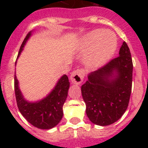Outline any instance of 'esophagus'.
<instances>
[{"label": "esophagus", "mask_w": 148, "mask_h": 148, "mask_svg": "<svg viewBox=\"0 0 148 148\" xmlns=\"http://www.w3.org/2000/svg\"><path fill=\"white\" fill-rule=\"evenodd\" d=\"M84 71L82 69H78L74 71L71 73V81L72 82V84H81V83H82V81L84 80Z\"/></svg>", "instance_id": "34e87169"}]
</instances>
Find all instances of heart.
<instances>
[{
    "instance_id": "obj_1",
    "label": "heart",
    "mask_w": 148,
    "mask_h": 148,
    "mask_svg": "<svg viewBox=\"0 0 148 148\" xmlns=\"http://www.w3.org/2000/svg\"><path fill=\"white\" fill-rule=\"evenodd\" d=\"M117 37L109 31L96 30L84 37L79 50L87 52L84 60L88 66L95 67L106 63L117 49Z\"/></svg>"
}]
</instances>
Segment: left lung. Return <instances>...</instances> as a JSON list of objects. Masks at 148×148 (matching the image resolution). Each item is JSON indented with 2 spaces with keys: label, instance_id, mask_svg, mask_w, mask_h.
<instances>
[{
  "label": "left lung",
  "instance_id": "obj_1",
  "mask_svg": "<svg viewBox=\"0 0 148 148\" xmlns=\"http://www.w3.org/2000/svg\"><path fill=\"white\" fill-rule=\"evenodd\" d=\"M133 63L125 41L119 57L88 74L81 86L86 114L93 124L107 126L114 124L126 111L132 88Z\"/></svg>",
  "mask_w": 148,
  "mask_h": 148
}]
</instances>
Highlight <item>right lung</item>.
Listing matches in <instances>:
<instances>
[{
    "label": "right lung",
    "instance_id": "add662e5",
    "mask_svg": "<svg viewBox=\"0 0 148 148\" xmlns=\"http://www.w3.org/2000/svg\"><path fill=\"white\" fill-rule=\"evenodd\" d=\"M32 34L29 32L20 48L18 56ZM17 62V61H16ZM16 64V63H15ZM17 77L14 75V91L17 104L20 112L33 126L48 130L57 126L63 117V105L67 97L70 82L66 74L60 77L51 92L40 101L30 102L25 100L19 88Z\"/></svg>",
    "mask_w": 148,
    "mask_h": 148
}]
</instances>
